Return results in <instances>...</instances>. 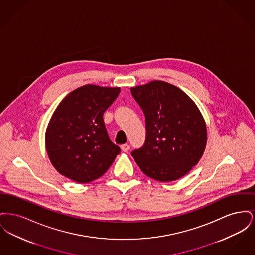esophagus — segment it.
<instances>
[{
  "label": "esophagus",
  "instance_id": "esophagus-1",
  "mask_svg": "<svg viewBox=\"0 0 255 255\" xmlns=\"http://www.w3.org/2000/svg\"><path fill=\"white\" fill-rule=\"evenodd\" d=\"M121 149H122V152H128L129 149H130V146L128 145V144H122L121 146Z\"/></svg>",
  "mask_w": 255,
  "mask_h": 255
}]
</instances>
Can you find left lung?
<instances>
[{
    "label": "left lung",
    "instance_id": "obj_1",
    "mask_svg": "<svg viewBox=\"0 0 255 255\" xmlns=\"http://www.w3.org/2000/svg\"><path fill=\"white\" fill-rule=\"evenodd\" d=\"M145 115L144 145L132 152L151 179L176 181L200 161L207 141L205 119L194 101L176 86L161 80L131 88Z\"/></svg>",
    "mask_w": 255,
    "mask_h": 255
}]
</instances>
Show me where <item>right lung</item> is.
I'll return each instance as SVG.
<instances>
[{"mask_svg": "<svg viewBox=\"0 0 255 255\" xmlns=\"http://www.w3.org/2000/svg\"><path fill=\"white\" fill-rule=\"evenodd\" d=\"M120 92V87L87 84L63 98L45 135L49 160L61 175L87 183L109 169L121 149L110 140L103 114Z\"/></svg>", "mask_w": 255, "mask_h": 255, "instance_id": "right-lung-1", "label": "right lung"}]
</instances>
